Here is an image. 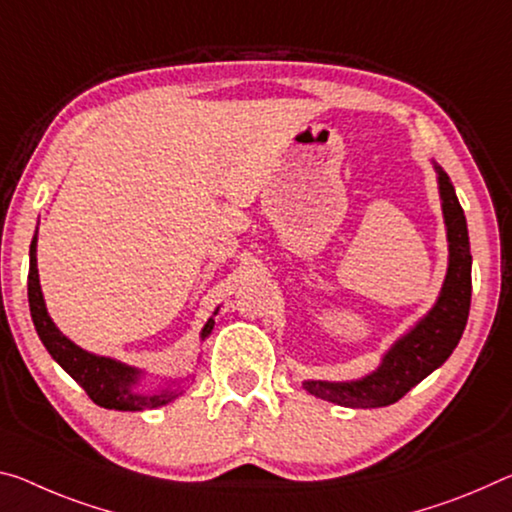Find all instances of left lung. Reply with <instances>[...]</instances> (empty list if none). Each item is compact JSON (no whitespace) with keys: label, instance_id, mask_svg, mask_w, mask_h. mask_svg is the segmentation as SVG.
I'll use <instances>...</instances> for the list:
<instances>
[{"label":"left lung","instance_id":"8db88e82","mask_svg":"<svg viewBox=\"0 0 512 512\" xmlns=\"http://www.w3.org/2000/svg\"><path fill=\"white\" fill-rule=\"evenodd\" d=\"M440 196L444 209L446 237H449V271L437 303L408 335L401 337L383 364L353 383H316L310 380L305 389L323 401H332L346 408H380L403 399L412 387L433 373L458 346L462 330L467 326L469 303H472V253L465 212L453 191L449 175L440 166Z\"/></svg>","mask_w":512,"mask_h":512}]
</instances>
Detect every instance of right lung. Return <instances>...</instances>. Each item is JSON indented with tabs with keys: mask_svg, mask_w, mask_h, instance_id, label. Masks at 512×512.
I'll return each mask as SVG.
<instances>
[{
	"mask_svg": "<svg viewBox=\"0 0 512 512\" xmlns=\"http://www.w3.org/2000/svg\"><path fill=\"white\" fill-rule=\"evenodd\" d=\"M38 232V230H36ZM29 310L31 319H34L36 332L40 342L45 344L52 358L66 369L77 383L84 387L88 399L107 410H152L159 405H166L173 401L177 389H161L154 394H141L136 392V380H139V371L120 364L111 358H100V355L81 351L79 346L70 342L66 335H61L59 328L54 326L50 314L45 310L43 291H40L38 282V269H36V237L31 241L29 248ZM214 328V319L207 321L202 328V339H205Z\"/></svg>",
	"mask_w": 512,
	"mask_h": 512,
	"instance_id": "add662e5",
	"label": "right lung"
}]
</instances>
